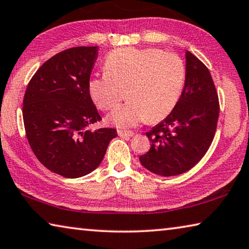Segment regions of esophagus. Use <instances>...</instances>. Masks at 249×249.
<instances>
[{
	"label": "esophagus",
	"mask_w": 249,
	"mask_h": 249,
	"mask_svg": "<svg viewBox=\"0 0 249 249\" xmlns=\"http://www.w3.org/2000/svg\"><path fill=\"white\" fill-rule=\"evenodd\" d=\"M119 135L121 137H132L134 136V133L130 132V130H119Z\"/></svg>",
	"instance_id": "esophagus-1"
}]
</instances>
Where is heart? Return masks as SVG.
<instances>
[{
	"label": "heart",
	"instance_id": "obj_1",
	"mask_svg": "<svg viewBox=\"0 0 249 249\" xmlns=\"http://www.w3.org/2000/svg\"><path fill=\"white\" fill-rule=\"evenodd\" d=\"M184 79L183 61L175 53L154 48H122L107 54L104 73L91 78L88 89L103 111L115 107L127 96V102L107 116L108 123L127 128L147 119H165L178 103Z\"/></svg>",
	"mask_w": 249,
	"mask_h": 249
}]
</instances>
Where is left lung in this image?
Listing matches in <instances>:
<instances>
[{
	"mask_svg": "<svg viewBox=\"0 0 249 249\" xmlns=\"http://www.w3.org/2000/svg\"><path fill=\"white\" fill-rule=\"evenodd\" d=\"M218 114V96L209 69L187 52L182 93L170 114L146 133L151 147L140 157L141 163L163 177L190 170L212 144Z\"/></svg>",
	"mask_w": 249,
	"mask_h": 249,
	"instance_id": "left-lung-1",
	"label": "left lung"
}]
</instances>
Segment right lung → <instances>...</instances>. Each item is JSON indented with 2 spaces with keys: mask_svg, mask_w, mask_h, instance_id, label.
Instances as JSON below:
<instances>
[{
  "mask_svg": "<svg viewBox=\"0 0 249 249\" xmlns=\"http://www.w3.org/2000/svg\"><path fill=\"white\" fill-rule=\"evenodd\" d=\"M96 47H73L54 54L36 71L23 101L29 146L37 159L66 178L83 177L99 167L114 128L89 126L101 121L88 83Z\"/></svg>",
  "mask_w": 249,
  "mask_h": 249,
  "instance_id": "obj_1",
  "label": "right lung"
}]
</instances>
